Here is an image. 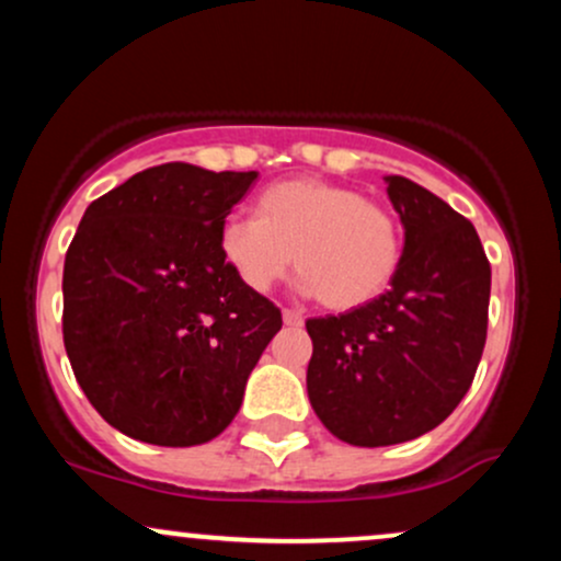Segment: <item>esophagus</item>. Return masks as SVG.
<instances>
[{
  "instance_id": "34e87169",
  "label": "esophagus",
  "mask_w": 561,
  "mask_h": 561,
  "mask_svg": "<svg viewBox=\"0 0 561 561\" xmlns=\"http://www.w3.org/2000/svg\"><path fill=\"white\" fill-rule=\"evenodd\" d=\"M282 319H285L287 327H300L302 324V313L293 311V308H285V311H282Z\"/></svg>"
}]
</instances>
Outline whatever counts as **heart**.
Listing matches in <instances>:
<instances>
[{"mask_svg": "<svg viewBox=\"0 0 561 561\" xmlns=\"http://www.w3.org/2000/svg\"><path fill=\"white\" fill-rule=\"evenodd\" d=\"M221 253L253 293H268L295 263L300 293L330 311H353L396 279L403 227L390 205L353 186L287 179L261 192L255 216L224 221Z\"/></svg>", "mask_w": 561, "mask_h": 561, "instance_id": "1", "label": "heart"}]
</instances>
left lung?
<instances>
[{
	"label": "left lung",
	"mask_w": 561,
	"mask_h": 561,
	"mask_svg": "<svg viewBox=\"0 0 561 561\" xmlns=\"http://www.w3.org/2000/svg\"><path fill=\"white\" fill-rule=\"evenodd\" d=\"M403 224L390 289L340 317L308 319V401L351 446L414 440L459 405L488 334L491 263L465 216L411 179L388 176Z\"/></svg>",
	"instance_id": "obj_1"
}]
</instances>
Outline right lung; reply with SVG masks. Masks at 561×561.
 Returning a JSON list of instances; mask_svg holds the SVG:
<instances>
[{
    "label": "right lung",
    "instance_id": "1",
    "mask_svg": "<svg viewBox=\"0 0 561 561\" xmlns=\"http://www.w3.org/2000/svg\"><path fill=\"white\" fill-rule=\"evenodd\" d=\"M259 171L163 163L83 214L62 268V340L83 396L134 440H214L282 311L244 287L221 227Z\"/></svg>",
    "mask_w": 561,
    "mask_h": 561
}]
</instances>
